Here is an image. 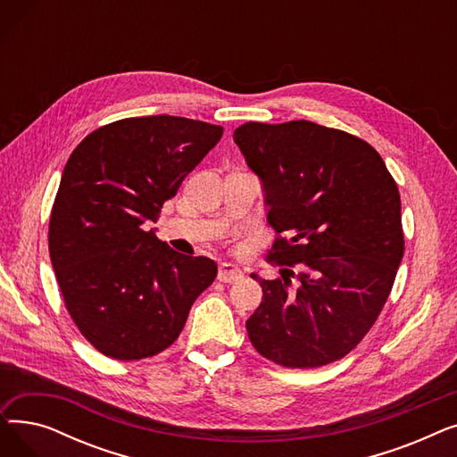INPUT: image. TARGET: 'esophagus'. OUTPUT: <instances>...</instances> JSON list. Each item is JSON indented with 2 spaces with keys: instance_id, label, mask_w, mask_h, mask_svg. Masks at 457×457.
<instances>
[{
  "instance_id": "34e87169",
  "label": "esophagus",
  "mask_w": 457,
  "mask_h": 457,
  "mask_svg": "<svg viewBox=\"0 0 457 457\" xmlns=\"http://www.w3.org/2000/svg\"><path fill=\"white\" fill-rule=\"evenodd\" d=\"M241 278H243V270L231 265V262H222V265L219 267V279L222 283H233Z\"/></svg>"
}]
</instances>
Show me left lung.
<instances>
[{
  "label": "left lung",
  "mask_w": 457,
  "mask_h": 457,
  "mask_svg": "<svg viewBox=\"0 0 457 457\" xmlns=\"http://www.w3.org/2000/svg\"><path fill=\"white\" fill-rule=\"evenodd\" d=\"M233 140L262 183L279 235L270 259L285 265L278 279L252 274L262 302L248 337L287 369L337 361L393 289L403 255L398 187L369 142L309 120L248 122Z\"/></svg>",
  "instance_id": "left-lung-1"
}]
</instances>
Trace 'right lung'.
<instances>
[{
	"instance_id": "obj_1",
	"label": "right lung",
	"mask_w": 457,
	"mask_h": 457,
	"mask_svg": "<svg viewBox=\"0 0 457 457\" xmlns=\"http://www.w3.org/2000/svg\"><path fill=\"white\" fill-rule=\"evenodd\" d=\"M224 129L181 116L124 118L71 152L50 219V257L64 305L107 357L137 361L170 346L216 262L159 241L166 200Z\"/></svg>"
}]
</instances>
